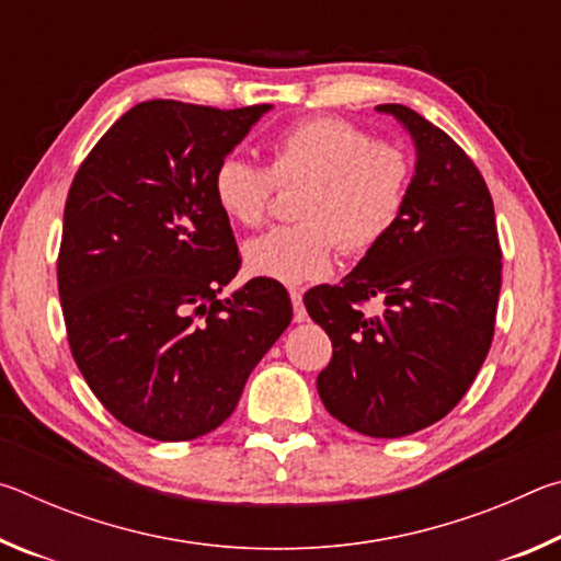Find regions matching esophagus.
I'll return each instance as SVG.
<instances>
[{
  "label": "esophagus",
  "instance_id": "34e87169",
  "mask_svg": "<svg viewBox=\"0 0 561 561\" xmlns=\"http://www.w3.org/2000/svg\"><path fill=\"white\" fill-rule=\"evenodd\" d=\"M289 299H291V309H294V321H297V324H301V321H307V309H304L301 291L299 289H291L289 291Z\"/></svg>",
  "mask_w": 561,
  "mask_h": 561
}]
</instances>
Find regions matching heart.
Here are the masks:
<instances>
[{
	"label": "heart",
	"mask_w": 561,
	"mask_h": 561,
	"mask_svg": "<svg viewBox=\"0 0 561 561\" xmlns=\"http://www.w3.org/2000/svg\"><path fill=\"white\" fill-rule=\"evenodd\" d=\"M307 183L294 205L297 225H282L244 244L254 277L301 284L327 277L339 242L348 254L381 244L401 220L413 183V160L401 146L344 118H304L270 144V168L240 156L215 165L213 197L232 225L257 227L274 187Z\"/></svg>",
	"instance_id": "b5f03b06"
}]
</instances>
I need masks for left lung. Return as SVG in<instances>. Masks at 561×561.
Here are the masks:
<instances>
[{
	"label": "left lung",
	"instance_id": "left-lung-1",
	"mask_svg": "<svg viewBox=\"0 0 561 561\" xmlns=\"http://www.w3.org/2000/svg\"><path fill=\"white\" fill-rule=\"evenodd\" d=\"M411 133L415 175L401 220L334 287L304 294L334 346L317 378L327 411L371 438H401L448 415L485 360L502 284L495 207L448 133L383 103ZM385 304L381 316L359 311Z\"/></svg>",
	"mask_w": 561,
	"mask_h": 561
}]
</instances>
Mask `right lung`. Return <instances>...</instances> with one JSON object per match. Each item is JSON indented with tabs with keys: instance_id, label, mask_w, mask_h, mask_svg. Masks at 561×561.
Listing matches in <instances>:
<instances>
[{
	"instance_id": "right-lung-1",
	"label": "right lung",
	"mask_w": 561,
	"mask_h": 561,
	"mask_svg": "<svg viewBox=\"0 0 561 561\" xmlns=\"http://www.w3.org/2000/svg\"><path fill=\"white\" fill-rule=\"evenodd\" d=\"M270 108L138 103L66 197L56 277L73 360L103 408L148 438L222 425L291 321L287 289L267 277L220 299L242 260L213 173Z\"/></svg>"
}]
</instances>
